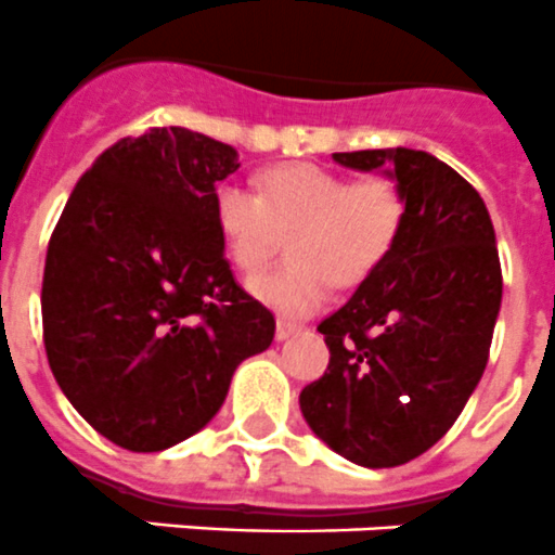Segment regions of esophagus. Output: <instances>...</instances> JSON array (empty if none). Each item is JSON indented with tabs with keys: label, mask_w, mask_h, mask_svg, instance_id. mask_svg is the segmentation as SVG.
Returning a JSON list of instances; mask_svg holds the SVG:
<instances>
[{
	"label": "esophagus",
	"mask_w": 555,
	"mask_h": 555,
	"mask_svg": "<svg viewBox=\"0 0 555 555\" xmlns=\"http://www.w3.org/2000/svg\"><path fill=\"white\" fill-rule=\"evenodd\" d=\"M297 332H300V326H297V323H288V320H278L274 337H278V340H288V337H292V334H297Z\"/></svg>",
	"instance_id": "34e87169"
}]
</instances>
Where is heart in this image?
Segmentation results:
<instances>
[{
	"instance_id": "1",
	"label": "heart",
	"mask_w": 555,
	"mask_h": 555,
	"mask_svg": "<svg viewBox=\"0 0 555 555\" xmlns=\"http://www.w3.org/2000/svg\"><path fill=\"white\" fill-rule=\"evenodd\" d=\"M212 215L229 260L258 272L281 235L292 267L251 278L249 292L283 318H306L332 295V286H357L391 255L400 237L405 201L388 178L349 181L318 164H283L260 176V195L223 181Z\"/></svg>"
}]
</instances>
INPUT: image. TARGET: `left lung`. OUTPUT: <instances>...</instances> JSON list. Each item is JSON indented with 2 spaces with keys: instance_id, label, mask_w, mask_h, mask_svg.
Listing matches in <instances>:
<instances>
[{
  "instance_id": "1",
  "label": "left lung",
  "mask_w": 555,
  "mask_h": 555,
  "mask_svg": "<svg viewBox=\"0 0 555 555\" xmlns=\"http://www.w3.org/2000/svg\"><path fill=\"white\" fill-rule=\"evenodd\" d=\"M332 158L393 178L405 218L391 255L318 326L332 357L300 411L334 453L393 468L446 437L482 379L502 306L496 235L479 192L431 153Z\"/></svg>"
}]
</instances>
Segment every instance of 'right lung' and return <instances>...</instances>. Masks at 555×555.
I'll use <instances>...</instances> for the list:
<instances>
[{"mask_svg": "<svg viewBox=\"0 0 555 555\" xmlns=\"http://www.w3.org/2000/svg\"><path fill=\"white\" fill-rule=\"evenodd\" d=\"M235 146L153 127L104 150L48 244L41 326L53 377L95 431L127 451L198 434L274 318L237 286L212 215Z\"/></svg>", "mask_w": 555, "mask_h": 555, "instance_id": "right-lung-1", "label": "right lung"}]
</instances>
